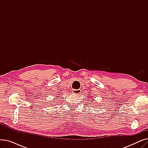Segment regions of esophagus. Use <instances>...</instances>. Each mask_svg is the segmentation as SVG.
Instances as JSON below:
<instances>
[{
	"label": "esophagus",
	"instance_id": "esophagus-1",
	"mask_svg": "<svg viewBox=\"0 0 148 148\" xmlns=\"http://www.w3.org/2000/svg\"><path fill=\"white\" fill-rule=\"evenodd\" d=\"M80 93H81L80 89H74L73 90V94L75 95H79Z\"/></svg>",
	"mask_w": 148,
	"mask_h": 148
}]
</instances>
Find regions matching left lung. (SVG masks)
Returning a JSON list of instances; mask_svg holds the SVG:
<instances>
[{
	"label": "left lung",
	"mask_w": 148,
	"mask_h": 148,
	"mask_svg": "<svg viewBox=\"0 0 148 148\" xmlns=\"http://www.w3.org/2000/svg\"><path fill=\"white\" fill-rule=\"evenodd\" d=\"M93 101H94V100H93V99H92V102H93Z\"/></svg>",
	"instance_id": "left-lung-1"
}]
</instances>
